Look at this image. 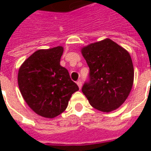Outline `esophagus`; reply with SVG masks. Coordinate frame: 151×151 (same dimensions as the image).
I'll return each mask as SVG.
<instances>
[{
	"instance_id": "esophagus-1",
	"label": "esophagus",
	"mask_w": 151,
	"mask_h": 151,
	"mask_svg": "<svg viewBox=\"0 0 151 151\" xmlns=\"http://www.w3.org/2000/svg\"><path fill=\"white\" fill-rule=\"evenodd\" d=\"M77 84H78V86L79 89L82 88V81H81V80H78V81L77 82Z\"/></svg>"
}]
</instances>
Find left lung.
I'll return each mask as SVG.
<instances>
[{
    "label": "left lung",
    "mask_w": 151,
    "mask_h": 151,
    "mask_svg": "<svg viewBox=\"0 0 151 151\" xmlns=\"http://www.w3.org/2000/svg\"><path fill=\"white\" fill-rule=\"evenodd\" d=\"M82 53L90 69L82 91L90 104L104 112L119 108L133 83L134 71L129 52L106 39L84 47Z\"/></svg>",
    "instance_id": "obj_1"
}]
</instances>
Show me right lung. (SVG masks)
<instances>
[{
	"instance_id": "1",
	"label": "right lung",
	"mask_w": 151,
	"mask_h": 151,
	"mask_svg": "<svg viewBox=\"0 0 151 151\" xmlns=\"http://www.w3.org/2000/svg\"><path fill=\"white\" fill-rule=\"evenodd\" d=\"M62 47L38 50L19 69L18 82L26 103L41 116L53 118L62 113L71 95L78 91L68 70L60 65Z\"/></svg>"
}]
</instances>
